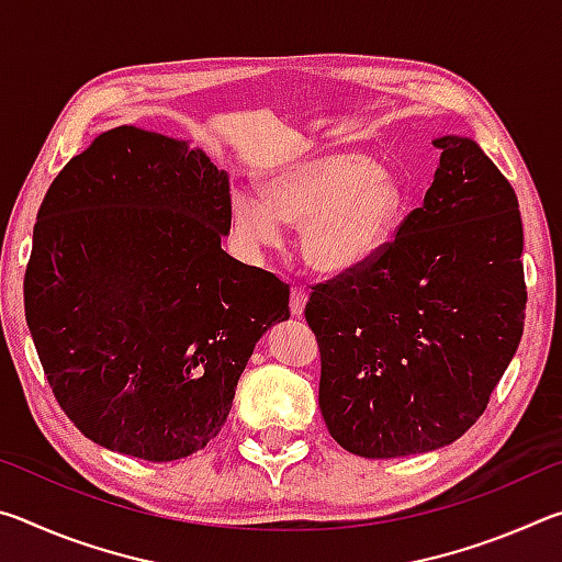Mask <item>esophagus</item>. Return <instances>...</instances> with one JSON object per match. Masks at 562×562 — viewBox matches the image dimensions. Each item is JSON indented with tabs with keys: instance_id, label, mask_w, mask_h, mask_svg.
<instances>
[{
	"instance_id": "34e87169",
	"label": "esophagus",
	"mask_w": 562,
	"mask_h": 562,
	"mask_svg": "<svg viewBox=\"0 0 562 562\" xmlns=\"http://www.w3.org/2000/svg\"><path fill=\"white\" fill-rule=\"evenodd\" d=\"M307 290L304 288H292L290 292V312L292 317H302L304 315V304H307Z\"/></svg>"
}]
</instances>
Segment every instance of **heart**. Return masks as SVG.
<instances>
[{
  "mask_svg": "<svg viewBox=\"0 0 562 562\" xmlns=\"http://www.w3.org/2000/svg\"><path fill=\"white\" fill-rule=\"evenodd\" d=\"M262 195L233 193V225L252 247L280 243V221L300 225V255L327 278L379 258L402 223L406 195L396 173L359 150H317L262 176Z\"/></svg>",
  "mask_w": 562,
  "mask_h": 562,
  "instance_id": "obj_1",
  "label": "heart"
}]
</instances>
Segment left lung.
<instances>
[{
	"mask_svg": "<svg viewBox=\"0 0 562 562\" xmlns=\"http://www.w3.org/2000/svg\"><path fill=\"white\" fill-rule=\"evenodd\" d=\"M441 150L424 205L379 258L315 284L319 408L364 459L436 451L486 412L526 319L518 198L473 138Z\"/></svg>",
	"mask_w": 562,
	"mask_h": 562,
	"instance_id": "obj_1",
	"label": "left lung"
}]
</instances>
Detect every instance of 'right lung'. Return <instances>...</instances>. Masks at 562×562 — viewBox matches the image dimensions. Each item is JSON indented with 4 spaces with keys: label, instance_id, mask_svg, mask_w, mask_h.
<instances>
[{
    "label": "right lung",
    "instance_id": "add662e5",
    "mask_svg": "<svg viewBox=\"0 0 562 562\" xmlns=\"http://www.w3.org/2000/svg\"><path fill=\"white\" fill-rule=\"evenodd\" d=\"M231 180L201 148L119 126L54 178L24 312L56 402L87 439L178 461L215 439L290 288L237 262Z\"/></svg>",
    "mask_w": 562,
    "mask_h": 562
}]
</instances>
